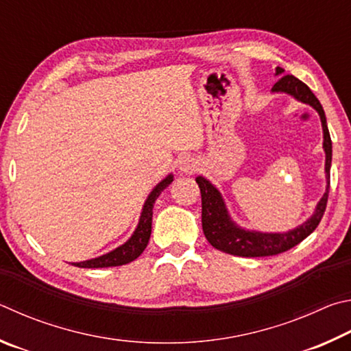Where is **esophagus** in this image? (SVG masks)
<instances>
[{"label": "esophagus", "instance_id": "34e87169", "mask_svg": "<svg viewBox=\"0 0 351 351\" xmlns=\"http://www.w3.org/2000/svg\"><path fill=\"white\" fill-rule=\"evenodd\" d=\"M195 168H197V163H195L193 158H186V160H182V162H180V171L186 172V174H193Z\"/></svg>", "mask_w": 351, "mask_h": 351}]
</instances>
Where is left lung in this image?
<instances>
[{
	"instance_id": "8db88e82",
	"label": "left lung",
	"mask_w": 351,
	"mask_h": 351,
	"mask_svg": "<svg viewBox=\"0 0 351 351\" xmlns=\"http://www.w3.org/2000/svg\"><path fill=\"white\" fill-rule=\"evenodd\" d=\"M282 67H276V75L282 77L276 82L271 88L273 92H284L296 98L298 101L310 104L313 109L321 117L322 131H324V151H325V177H327V189L322 199L319 200L313 216L296 226L294 230L287 232H261L250 231L239 226L234 220L230 217L226 210L222 194L205 177L199 176L195 182L200 188L202 194V228L204 234L214 248H217L223 253L241 257H263V256H276L296 247L298 243L308 237L313 231L317 228L319 222L327 208L328 189H330V166H331V138L327 126V119L322 109V104L319 103L316 95L310 90L308 86L300 82L294 75H284Z\"/></svg>"
}]
</instances>
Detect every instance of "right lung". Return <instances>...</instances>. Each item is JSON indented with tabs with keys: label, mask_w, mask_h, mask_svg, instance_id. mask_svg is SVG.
<instances>
[{
	"label": "right lung",
	"mask_w": 351,
	"mask_h": 351,
	"mask_svg": "<svg viewBox=\"0 0 351 351\" xmlns=\"http://www.w3.org/2000/svg\"><path fill=\"white\" fill-rule=\"evenodd\" d=\"M174 180L172 174L158 183V185L152 189L151 194L147 195V199L143 205V210H141V216L138 220L137 228H135L134 234L129 237V241H126L123 245H120L119 248H115L110 251V253L103 254L100 257H95V259H89L84 262H77L73 263L75 267L80 268H108V267H120L125 265V263H129L137 259V257L143 253L147 242H149L151 237V228H152V208L154 204L160 194H162L163 189L166 186L171 185V182Z\"/></svg>",
	"instance_id": "1"
}]
</instances>
